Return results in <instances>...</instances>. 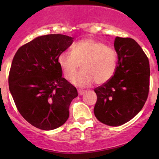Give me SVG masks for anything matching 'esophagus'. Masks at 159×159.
<instances>
[{
    "label": "esophagus",
    "instance_id": "obj_1",
    "mask_svg": "<svg viewBox=\"0 0 159 159\" xmlns=\"http://www.w3.org/2000/svg\"><path fill=\"white\" fill-rule=\"evenodd\" d=\"M78 95H79V96H81V95H83V94L85 93L86 90H81V89H78Z\"/></svg>",
    "mask_w": 159,
    "mask_h": 159
}]
</instances>
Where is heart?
Masks as SVG:
<instances>
[{
    "label": "heart",
    "mask_w": 159,
    "mask_h": 159,
    "mask_svg": "<svg viewBox=\"0 0 159 159\" xmlns=\"http://www.w3.org/2000/svg\"><path fill=\"white\" fill-rule=\"evenodd\" d=\"M58 63L66 78H70L81 64L82 70L71 78L78 87H85L95 81L103 84L112 78L117 63L116 53L103 42L85 39L72 47V52L65 51L58 56Z\"/></svg>",
    "instance_id": "1"
}]
</instances>
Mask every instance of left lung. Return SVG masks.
Masks as SVG:
<instances>
[{
	"label": "left lung",
	"mask_w": 159,
	"mask_h": 159,
	"mask_svg": "<svg viewBox=\"0 0 159 159\" xmlns=\"http://www.w3.org/2000/svg\"><path fill=\"white\" fill-rule=\"evenodd\" d=\"M114 48L118 66L112 78L94 89V114L111 126L127 123L140 112L148 97L149 63L141 47L132 38L116 36Z\"/></svg>",
	"instance_id": "left-lung-1"
}]
</instances>
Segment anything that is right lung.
<instances>
[{
    "label": "right lung",
    "instance_id": "obj_1",
    "mask_svg": "<svg viewBox=\"0 0 159 159\" xmlns=\"http://www.w3.org/2000/svg\"><path fill=\"white\" fill-rule=\"evenodd\" d=\"M73 39L63 34L39 36L20 47L12 59L9 88L14 102L24 119L39 129L63 125L78 96L75 87L62 77L58 63L59 54Z\"/></svg>",
    "mask_w": 159,
    "mask_h": 159
}]
</instances>
